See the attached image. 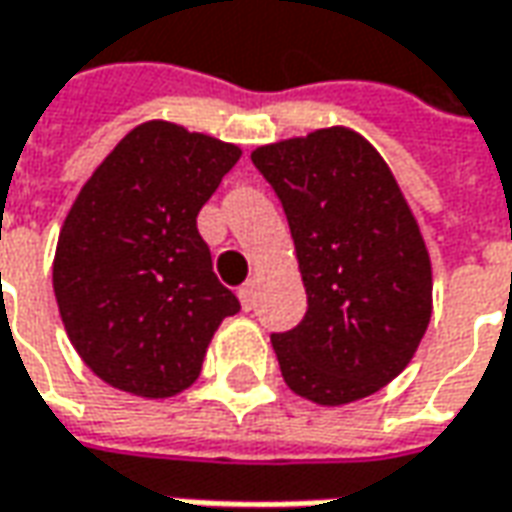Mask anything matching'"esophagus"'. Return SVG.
<instances>
[{
    "label": "esophagus",
    "mask_w": 512,
    "mask_h": 512,
    "mask_svg": "<svg viewBox=\"0 0 512 512\" xmlns=\"http://www.w3.org/2000/svg\"><path fill=\"white\" fill-rule=\"evenodd\" d=\"M239 301H242L245 310H253V307H256V281L250 279L239 287Z\"/></svg>",
    "instance_id": "obj_1"
}]
</instances>
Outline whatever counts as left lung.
Listing matches in <instances>:
<instances>
[{
	"mask_svg": "<svg viewBox=\"0 0 512 512\" xmlns=\"http://www.w3.org/2000/svg\"><path fill=\"white\" fill-rule=\"evenodd\" d=\"M253 166L296 242L307 312L270 341L287 386L321 406L383 389L431 321V262L383 157L332 126L262 146Z\"/></svg>",
	"mask_w": 512,
	"mask_h": 512,
	"instance_id": "8db88e82",
	"label": "left lung"
}]
</instances>
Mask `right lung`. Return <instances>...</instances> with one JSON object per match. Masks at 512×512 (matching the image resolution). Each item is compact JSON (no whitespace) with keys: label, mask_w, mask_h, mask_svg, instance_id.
<instances>
[{"label":"right lung","mask_w":512,"mask_h":512,"mask_svg":"<svg viewBox=\"0 0 512 512\" xmlns=\"http://www.w3.org/2000/svg\"><path fill=\"white\" fill-rule=\"evenodd\" d=\"M239 154L152 120L81 188L58 236L53 290L75 352L109 386L137 397L183 392L222 318L239 312L197 231Z\"/></svg>","instance_id":"add662e5"}]
</instances>
